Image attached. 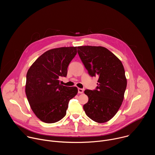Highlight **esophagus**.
<instances>
[{
  "mask_svg": "<svg viewBox=\"0 0 155 155\" xmlns=\"http://www.w3.org/2000/svg\"><path fill=\"white\" fill-rule=\"evenodd\" d=\"M83 91H84L83 90L81 89V88H78V92L79 94H82L83 93Z\"/></svg>",
  "mask_w": 155,
  "mask_h": 155,
  "instance_id": "34e87169",
  "label": "esophagus"
}]
</instances>
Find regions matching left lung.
I'll return each instance as SVG.
<instances>
[{
    "label": "left lung",
    "mask_w": 155,
    "mask_h": 155,
    "mask_svg": "<svg viewBox=\"0 0 155 155\" xmlns=\"http://www.w3.org/2000/svg\"><path fill=\"white\" fill-rule=\"evenodd\" d=\"M77 49L88 74L98 78L96 90L84 91L88 102L83 109L92 120L105 123L116 115L124 99L127 80L123 65L105 47L81 46Z\"/></svg>",
    "instance_id": "left-lung-1"
}]
</instances>
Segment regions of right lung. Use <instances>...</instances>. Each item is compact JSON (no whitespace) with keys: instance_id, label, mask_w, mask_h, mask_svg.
Returning a JSON list of instances; mask_svg holds the SVG:
<instances>
[{"instance_id":"add662e5","label":"right lung","mask_w":155,"mask_h":155,"mask_svg":"<svg viewBox=\"0 0 155 155\" xmlns=\"http://www.w3.org/2000/svg\"><path fill=\"white\" fill-rule=\"evenodd\" d=\"M77 48L50 50L38 58L27 72L25 91L28 101L34 114L44 123H54L63 118L69 101L78 93L77 87L59 83L61 77L67 76Z\"/></svg>"}]
</instances>
